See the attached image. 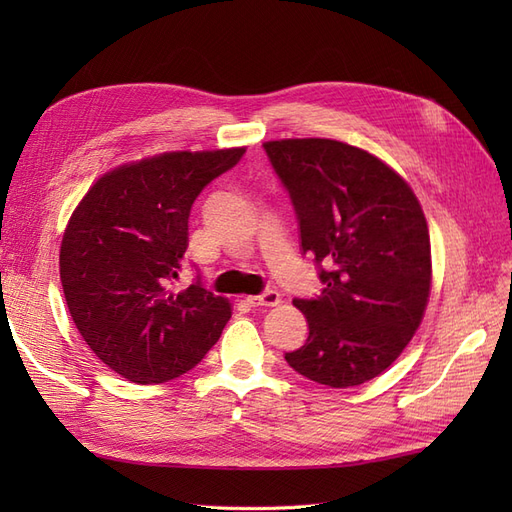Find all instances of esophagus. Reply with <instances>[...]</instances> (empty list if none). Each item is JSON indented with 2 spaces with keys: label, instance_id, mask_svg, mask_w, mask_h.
I'll use <instances>...</instances> for the list:
<instances>
[{
  "label": "esophagus",
  "instance_id": "1",
  "mask_svg": "<svg viewBox=\"0 0 512 512\" xmlns=\"http://www.w3.org/2000/svg\"><path fill=\"white\" fill-rule=\"evenodd\" d=\"M247 303H250L252 307H273V305L280 303V292L269 288L265 292L256 294V297H247Z\"/></svg>",
  "mask_w": 512,
  "mask_h": 512
}]
</instances>
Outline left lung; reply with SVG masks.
I'll use <instances>...</instances> for the list:
<instances>
[{
    "instance_id": "8db88e82",
    "label": "left lung",
    "mask_w": 512,
    "mask_h": 512,
    "mask_svg": "<svg viewBox=\"0 0 512 512\" xmlns=\"http://www.w3.org/2000/svg\"><path fill=\"white\" fill-rule=\"evenodd\" d=\"M262 147L324 284L314 299L292 301L309 335L284 359L318 384L359 386L404 352L423 320L431 286L423 209L393 168L359 147L331 138Z\"/></svg>"
}]
</instances>
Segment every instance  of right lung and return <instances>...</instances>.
<instances>
[{"label":"right lung","instance_id":"obj_1","mask_svg":"<svg viewBox=\"0 0 512 512\" xmlns=\"http://www.w3.org/2000/svg\"><path fill=\"white\" fill-rule=\"evenodd\" d=\"M243 153L173 151L119 166L72 213L59 254L70 316L98 359L130 382L179 378L226 327L228 301L200 277L181 292L173 284L194 200Z\"/></svg>","mask_w":512,"mask_h":512}]
</instances>
